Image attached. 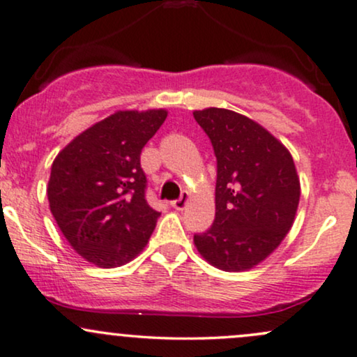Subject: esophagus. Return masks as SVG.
<instances>
[{
	"mask_svg": "<svg viewBox=\"0 0 357 357\" xmlns=\"http://www.w3.org/2000/svg\"><path fill=\"white\" fill-rule=\"evenodd\" d=\"M188 204V193L183 192L182 197H180L178 200L172 202V206H174L175 210H178V212H182V210H185V206Z\"/></svg>",
	"mask_w": 357,
	"mask_h": 357,
	"instance_id": "34e87169",
	"label": "esophagus"
}]
</instances>
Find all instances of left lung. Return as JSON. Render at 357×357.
I'll return each mask as SVG.
<instances>
[{"label":"left lung","mask_w":357,"mask_h":357,"mask_svg":"<svg viewBox=\"0 0 357 357\" xmlns=\"http://www.w3.org/2000/svg\"><path fill=\"white\" fill-rule=\"evenodd\" d=\"M217 157L215 222L193 236L199 253L223 271L252 270L291 230L301 185L288 149L243 114L193 111Z\"/></svg>","instance_id":"8db88e82"}]
</instances>
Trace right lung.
<instances>
[{
    "instance_id": "1",
    "label": "right lung",
    "mask_w": 357,
    "mask_h": 357,
    "mask_svg": "<svg viewBox=\"0 0 357 357\" xmlns=\"http://www.w3.org/2000/svg\"><path fill=\"white\" fill-rule=\"evenodd\" d=\"M167 114L114 112L74 137L52 162L51 213L73 250L92 265H126L151 238L160 213L145 200L140 152Z\"/></svg>"
}]
</instances>
